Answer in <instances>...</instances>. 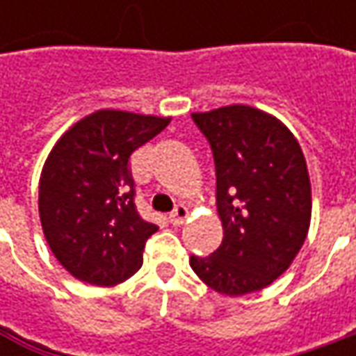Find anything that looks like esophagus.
<instances>
[{"label": "esophagus", "mask_w": 356, "mask_h": 356, "mask_svg": "<svg viewBox=\"0 0 356 356\" xmlns=\"http://www.w3.org/2000/svg\"><path fill=\"white\" fill-rule=\"evenodd\" d=\"M186 218H188V208H186L184 204H178L174 208V212L170 213V224L172 226H182L186 222Z\"/></svg>", "instance_id": "1"}]
</instances>
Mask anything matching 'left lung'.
Wrapping results in <instances>:
<instances>
[{
	"label": "left lung",
	"instance_id": "obj_1",
	"mask_svg": "<svg viewBox=\"0 0 356 356\" xmlns=\"http://www.w3.org/2000/svg\"><path fill=\"white\" fill-rule=\"evenodd\" d=\"M210 143L222 245L190 266L213 291H259L291 266L307 238L311 182L291 130L259 108L229 104L192 115Z\"/></svg>",
	"mask_w": 356,
	"mask_h": 356
}]
</instances>
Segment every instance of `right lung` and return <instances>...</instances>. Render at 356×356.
Segmentation results:
<instances>
[{
  "label": "right lung",
  "instance_id": "1",
  "mask_svg": "<svg viewBox=\"0 0 356 356\" xmlns=\"http://www.w3.org/2000/svg\"><path fill=\"white\" fill-rule=\"evenodd\" d=\"M168 122L104 108L75 122L49 152L39 218L53 255L76 280L113 287L143 266L158 226L136 212L130 154Z\"/></svg>",
  "mask_w": 356,
  "mask_h": 356
}]
</instances>
